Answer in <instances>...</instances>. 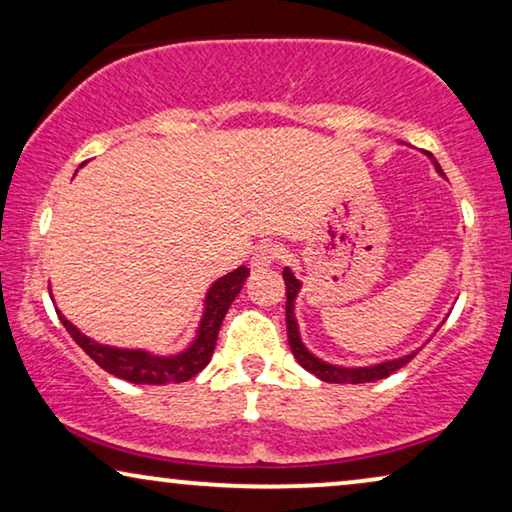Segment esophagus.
<instances>
[{
	"mask_svg": "<svg viewBox=\"0 0 512 512\" xmlns=\"http://www.w3.org/2000/svg\"><path fill=\"white\" fill-rule=\"evenodd\" d=\"M282 258H284V247H279V244H261V247L256 249L254 258H251V268L265 270L270 268V265H275L277 261H282Z\"/></svg>",
	"mask_w": 512,
	"mask_h": 512,
	"instance_id": "1",
	"label": "esophagus"
}]
</instances>
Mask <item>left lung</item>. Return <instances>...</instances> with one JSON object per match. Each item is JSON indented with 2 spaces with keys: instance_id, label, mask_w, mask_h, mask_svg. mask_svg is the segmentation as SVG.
Segmentation results:
<instances>
[{
  "instance_id": "8db88e82",
  "label": "left lung",
  "mask_w": 512,
  "mask_h": 512,
  "mask_svg": "<svg viewBox=\"0 0 512 512\" xmlns=\"http://www.w3.org/2000/svg\"><path fill=\"white\" fill-rule=\"evenodd\" d=\"M436 170L443 174L438 163H436ZM284 284H286V333H289V347L300 366H303L305 370H310L312 375H317L319 380L333 382V384H361V382L384 380V377L396 373L398 368H403L405 363L415 356V352H412L408 356H403V359L384 361V363H377V366H368V368H340V366H331V363L317 359V356L307 352V347L300 342L298 324H296V317H293V300H296V296H298L300 282L293 277V272L289 268H284Z\"/></svg>"
}]
</instances>
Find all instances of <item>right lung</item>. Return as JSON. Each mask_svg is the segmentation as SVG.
Segmentation results:
<instances>
[{
	"instance_id": "add662e5",
	"label": "right lung",
	"mask_w": 512,
	"mask_h": 512,
	"mask_svg": "<svg viewBox=\"0 0 512 512\" xmlns=\"http://www.w3.org/2000/svg\"><path fill=\"white\" fill-rule=\"evenodd\" d=\"M249 270L237 268L221 279H216L212 289L207 293L205 300V314H202L198 338L193 345L177 356H153L142 349H116L100 345V342L90 340L83 335L79 328L62 317L58 310V317L67 333L72 335L76 345L93 359L97 366L107 370V373L128 380L132 384H170V382H186L200 373L212 359L216 338H219V328L223 324L230 303H233L237 293L242 291V284L247 282Z\"/></svg>"
}]
</instances>
